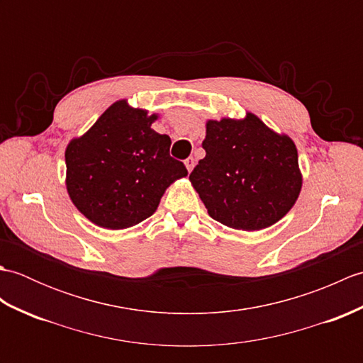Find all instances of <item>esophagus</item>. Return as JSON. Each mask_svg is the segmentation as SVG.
Returning a JSON list of instances; mask_svg holds the SVG:
<instances>
[{
    "mask_svg": "<svg viewBox=\"0 0 363 363\" xmlns=\"http://www.w3.org/2000/svg\"><path fill=\"white\" fill-rule=\"evenodd\" d=\"M184 164H186V168H187V172L190 173L191 169H194V167H195V159L194 157H189V159H186L184 160Z\"/></svg>",
    "mask_w": 363,
    "mask_h": 363,
    "instance_id": "34e87169",
    "label": "esophagus"
}]
</instances>
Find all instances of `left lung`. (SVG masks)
<instances>
[{
	"label": "left lung",
	"mask_w": 363,
	"mask_h": 363,
	"mask_svg": "<svg viewBox=\"0 0 363 363\" xmlns=\"http://www.w3.org/2000/svg\"><path fill=\"white\" fill-rule=\"evenodd\" d=\"M203 148L206 157L189 179L211 217L221 225L260 230L295 206L303 187L296 146L257 115L209 120Z\"/></svg>",
	"instance_id": "left-lung-1"
}]
</instances>
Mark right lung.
Wrapping results in <instances>:
<instances>
[{
  "mask_svg": "<svg viewBox=\"0 0 363 363\" xmlns=\"http://www.w3.org/2000/svg\"><path fill=\"white\" fill-rule=\"evenodd\" d=\"M156 120L157 113L120 99L68 143L67 191L96 226L118 230L138 225L156 212L165 190L187 176L182 162L169 156V137L151 129Z\"/></svg>",
  "mask_w": 363,
  "mask_h": 363,
  "instance_id": "obj_1",
  "label": "right lung"
}]
</instances>
